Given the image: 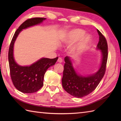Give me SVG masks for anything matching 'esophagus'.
I'll use <instances>...</instances> for the list:
<instances>
[{
  "mask_svg": "<svg viewBox=\"0 0 121 121\" xmlns=\"http://www.w3.org/2000/svg\"><path fill=\"white\" fill-rule=\"evenodd\" d=\"M58 62H59V63H61V62H62V58H58Z\"/></svg>",
  "mask_w": 121,
  "mask_h": 121,
  "instance_id": "34e87169",
  "label": "esophagus"
}]
</instances>
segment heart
<instances>
[{
	"mask_svg": "<svg viewBox=\"0 0 121 121\" xmlns=\"http://www.w3.org/2000/svg\"><path fill=\"white\" fill-rule=\"evenodd\" d=\"M85 35V32L81 29H74L69 32L65 40L68 43H73L79 39V42L76 47V50L78 51H81L89 44L91 42V38L89 35Z\"/></svg>",
	"mask_w": 121,
	"mask_h": 121,
	"instance_id": "b5f03b06",
	"label": "heart"
}]
</instances>
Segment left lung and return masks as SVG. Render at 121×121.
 I'll return each instance as SVG.
<instances>
[{
  "label": "left lung",
  "instance_id": "obj_1",
  "mask_svg": "<svg viewBox=\"0 0 121 121\" xmlns=\"http://www.w3.org/2000/svg\"><path fill=\"white\" fill-rule=\"evenodd\" d=\"M99 40L97 49L101 50V62L97 72L87 76H82L76 73L72 65L71 59L66 56L65 58L62 84L64 89L72 96L82 98L91 94L96 89L106 72L108 56V44L104 36L97 30Z\"/></svg>",
  "mask_w": 121,
  "mask_h": 121
}]
</instances>
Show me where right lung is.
Masks as SVG:
<instances>
[{
  "mask_svg": "<svg viewBox=\"0 0 121 121\" xmlns=\"http://www.w3.org/2000/svg\"><path fill=\"white\" fill-rule=\"evenodd\" d=\"M46 19L43 17H34L26 20L15 32L10 43L8 52L10 76L15 88L23 93H33L42 88L46 71L55 65L58 59V57L54 59L42 58L30 66L20 65L14 60L13 47L19 33L23 30L41 23Z\"/></svg>",
  "mask_w": 121,
  "mask_h": 121,
  "instance_id": "obj_1",
  "label": "right lung"
}]
</instances>
